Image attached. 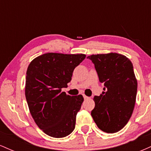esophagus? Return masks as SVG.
<instances>
[{
    "mask_svg": "<svg viewBox=\"0 0 151 151\" xmlns=\"http://www.w3.org/2000/svg\"><path fill=\"white\" fill-rule=\"evenodd\" d=\"M83 96H84V99H85V100H86V99H89V97H88V96H86V95H84V94L83 95Z\"/></svg>",
    "mask_w": 151,
    "mask_h": 151,
    "instance_id": "esophagus-1",
    "label": "esophagus"
}]
</instances>
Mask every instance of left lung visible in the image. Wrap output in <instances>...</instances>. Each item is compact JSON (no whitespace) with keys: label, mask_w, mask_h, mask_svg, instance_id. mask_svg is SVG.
<instances>
[{"label":"left lung","mask_w":151,"mask_h":151,"mask_svg":"<svg viewBox=\"0 0 151 151\" xmlns=\"http://www.w3.org/2000/svg\"><path fill=\"white\" fill-rule=\"evenodd\" d=\"M92 61L99 79L103 83L100 96H95L91 114L99 129L116 133L126 125L132 115L137 93V80L133 64L117 53L88 56Z\"/></svg>","instance_id":"8db88e82"}]
</instances>
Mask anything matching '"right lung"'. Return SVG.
Returning a JSON list of instances; mask_svg holds the SVG:
<instances>
[{"label":"right lung","mask_w":151,"mask_h":151,"mask_svg":"<svg viewBox=\"0 0 151 151\" xmlns=\"http://www.w3.org/2000/svg\"><path fill=\"white\" fill-rule=\"evenodd\" d=\"M85 58L83 54L46 53L34 59L27 67V105L35 122L48 136L63 138L75 128L76 116L84 98L61 91L72 80L74 68Z\"/></svg>","instance_id":"add662e5"}]
</instances>
